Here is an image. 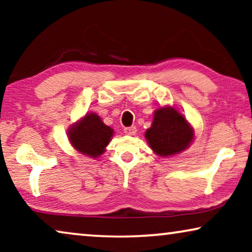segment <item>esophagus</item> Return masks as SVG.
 Segmentation results:
<instances>
[{"mask_svg":"<svg viewBox=\"0 0 252 252\" xmlns=\"http://www.w3.org/2000/svg\"><path fill=\"white\" fill-rule=\"evenodd\" d=\"M124 133H125L126 135H134V134L136 133V127L135 126L125 127V128H124Z\"/></svg>","mask_w":252,"mask_h":252,"instance_id":"34e87169","label":"esophagus"}]
</instances>
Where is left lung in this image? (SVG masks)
Instances as JSON below:
<instances>
[{
    "instance_id": "8db88e82",
    "label": "left lung",
    "mask_w": 252,
    "mask_h": 252,
    "mask_svg": "<svg viewBox=\"0 0 252 252\" xmlns=\"http://www.w3.org/2000/svg\"><path fill=\"white\" fill-rule=\"evenodd\" d=\"M144 136L155 153L167 157L187 149L194 139V129L178 110L166 106L155 111L153 124Z\"/></svg>"
}]
</instances>
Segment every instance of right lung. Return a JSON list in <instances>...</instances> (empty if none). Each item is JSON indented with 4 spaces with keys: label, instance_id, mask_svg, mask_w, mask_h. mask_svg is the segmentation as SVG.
<instances>
[{
    "label": "right lung",
    "instance_id": "add662e5",
    "mask_svg": "<svg viewBox=\"0 0 252 252\" xmlns=\"http://www.w3.org/2000/svg\"><path fill=\"white\" fill-rule=\"evenodd\" d=\"M112 135L113 129L106 126L96 113H87L68 129V139L74 149L93 158L104 153Z\"/></svg>",
    "mask_w": 252,
    "mask_h": 252
}]
</instances>
